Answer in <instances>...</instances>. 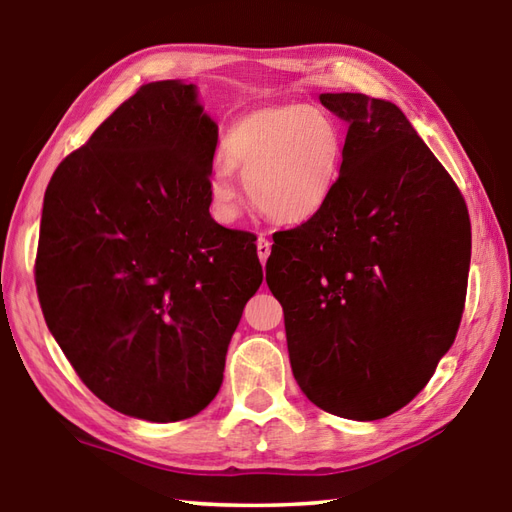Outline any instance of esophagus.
<instances>
[{
  "label": "esophagus",
  "mask_w": 512,
  "mask_h": 512,
  "mask_svg": "<svg viewBox=\"0 0 512 512\" xmlns=\"http://www.w3.org/2000/svg\"><path fill=\"white\" fill-rule=\"evenodd\" d=\"M268 255H270V242H268L264 235H259V239H257V257H259V262L266 264Z\"/></svg>",
  "instance_id": "obj_1"
}]
</instances>
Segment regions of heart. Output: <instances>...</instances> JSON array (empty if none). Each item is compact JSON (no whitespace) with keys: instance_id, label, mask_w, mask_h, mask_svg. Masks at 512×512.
<instances>
[{"instance_id":"heart-1","label":"heart","mask_w":512,"mask_h":512,"mask_svg":"<svg viewBox=\"0 0 512 512\" xmlns=\"http://www.w3.org/2000/svg\"><path fill=\"white\" fill-rule=\"evenodd\" d=\"M344 155L342 128L328 110L310 104H270L228 126L222 159L210 175L208 195L222 222H235L242 206L230 173L266 219L299 226L313 219L333 195Z\"/></svg>"}]
</instances>
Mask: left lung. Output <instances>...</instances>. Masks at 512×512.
<instances>
[{
	"label": "left lung",
	"instance_id": "left-lung-1",
	"mask_svg": "<svg viewBox=\"0 0 512 512\" xmlns=\"http://www.w3.org/2000/svg\"><path fill=\"white\" fill-rule=\"evenodd\" d=\"M348 122L326 206L279 230L266 282L290 368L330 415L373 422L417 397L462 322L470 219L453 177L395 104L319 95Z\"/></svg>",
	"mask_w": 512,
	"mask_h": 512
}]
</instances>
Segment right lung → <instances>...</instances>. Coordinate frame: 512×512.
Wrapping results in <instances>:
<instances>
[{"instance_id":"obj_1","label":"right lung","mask_w":512,"mask_h":512,"mask_svg":"<svg viewBox=\"0 0 512 512\" xmlns=\"http://www.w3.org/2000/svg\"><path fill=\"white\" fill-rule=\"evenodd\" d=\"M217 124L193 84L137 90L50 177L35 284L55 342L93 395L146 422L213 402L244 306L255 235L208 213Z\"/></svg>"}]
</instances>
